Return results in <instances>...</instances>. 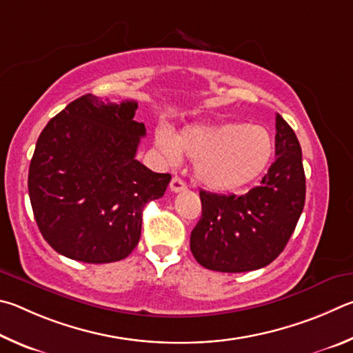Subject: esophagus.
Returning a JSON list of instances; mask_svg holds the SVG:
<instances>
[{
    "label": "esophagus",
    "instance_id": "34e87169",
    "mask_svg": "<svg viewBox=\"0 0 353 353\" xmlns=\"http://www.w3.org/2000/svg\"><path fill=\"white\" fill-rule=\"evenodd\" d=\"M188 188V184L184 183L180 176H173L172 181H170V190L172 192H181V190H184Z\"/></svg>",
    "mask_w": 353,
    "mask_h": 353
}]
</instances>
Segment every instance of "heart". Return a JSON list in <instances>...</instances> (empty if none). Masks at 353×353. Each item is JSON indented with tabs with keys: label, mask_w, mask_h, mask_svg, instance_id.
<instances>
[{
	"label": "heart",
	"mask_w": 353,
	"mask_h": 353,
	"mask_svg": "<svg viewBox=\"0 0 353 353\" xmlns=\"http://www.w3.org/2000/svg\"><path fill=\"white\" fill-rule=\"evenodd\" d=\"M157 147L170 163L181 153L195 161V176L209 189L240 188L268 165L273 139L263 127L240 122L192 125L175 136L170 130L157 132Z\"/></svg>",
	"instance_id": "b5f03b06"
}]
</instances>
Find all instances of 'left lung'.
<instances>
[{
  "label": "left lung",
  "instance_id": "8db88e82",
  "mask_svg": "<svg viewBox=\"0 0 353 353\" xmlns=\"http://www.w3.org/2000/svg\"><path fill=\"white\" fill-rule=\"evenodd\" d=\"M201 219L190 234L196 262L221 273L270 265L285 248L305 203L302 152L293 128L276 114V159L243 195L200 192Z\"/></svg>",
  "mask_w": 353,
  "mask_h": 353
}]
</instances>
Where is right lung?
<instances>
[{
  "label": "right lung",
  "mask_w": 353,
  "mask_h": 353,
  "mask_svg": "<svg viewBox=\"0 0 353 353\" xmlns=\"http://www.w3.org/2000/svg\"><path fill=\"white\" fill-rule=\"evenodd\" d=\"M138 103L85 94L43 128L30 159L28 189L43 239L72 261L125 259L141 237L142 209L161 199L169 173L136 159L145 125Z\"/></svg>",
  "instance_id": "right-lung-1"
}]
</instances>
